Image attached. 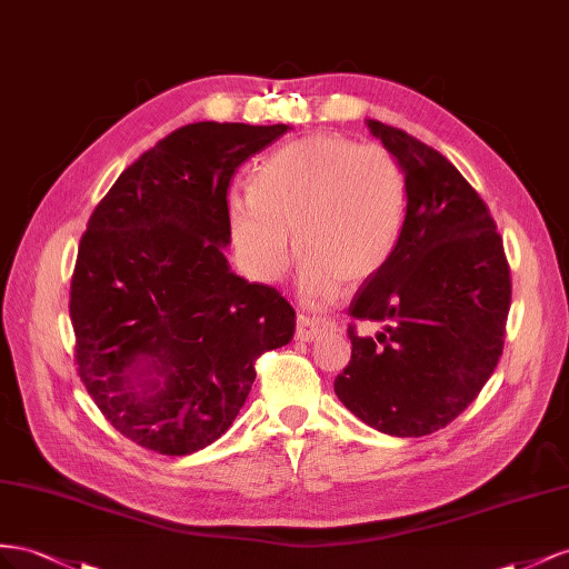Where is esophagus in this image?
<instances>
[{
  "mask_svg": "<svg viewBox=\"0 0 569 569\" xmlns=\"http://www.w3.org/2000/svg\"><path fill=\"white\" fill-rule=\"evenodd\" d=\"M333 329H336V321H331V319L300 315L298 323H296V338L302 340V343H310V340H317L319 336L329 333Z\"/></svg>",
  "mask_w": 569,
  "mask_h": 569,
  "instance_id": "esophagus-1",
  "label": "esophagus"
}]
</instances>
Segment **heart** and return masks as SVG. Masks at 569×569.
Returning a JSON list of instances; mask_svg holds the SVG:
<instances>
[{
  "label": "heart",
  "instance_id": "heart-1",
  "mask_svg": "<svg viewBox=\"0 0 569 569\" xmlns=\"http://www.w3.org/2000/svg\"><path fill=\"white\" fill-rule=\"evenodd\" d=\"M408 207L398 159L379 144L338 133H312L262 161L250 192L229 200L240 262L259 281H279L293 262L300 293L323 305L348 286H362L393 254Z\"/></svg>",
  "mask_w": 569,
  "mask_h": 569
}]
</instances>
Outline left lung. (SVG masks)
<instances>
[{
	"mask_svg": "<svg viewBox=\"0 0 569 569\" xmlns=\"http://www.w3.org/2000/svg\"><path fill=\"white\" fill-rule=\"evenodd\" d=\"M367 128L402 167L408 207L393 254L350 302L352 319L381 331L350 327L333 391L371 429L417 438L450 425L493 375L510 267L489 207L441 152L375 119Z\"/></svg>",
	"mask_w": 569,
	"mask_h": 569,
	"instance_id": "8db88e82",
	"label": "left lung"
}]
</instances>
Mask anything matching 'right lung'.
<instances>
[{
	"label": "right lung",
	"mask_w": 569,
	"mask_h": 569,
	"mask_svg": "<svg viewBox=\"0 0 569 569\" xmlns=\"http://www.w3.org/2000/svg\"><path fill=\"white\" fill-rule=\"evenodd\" d=\"M286 123L200 121L133 161L94 207L71 281L80 381L109 425L161 456L229 431L254 360L296 333L279 290L231 271L233 171Z\"/></svg>",
	"instance_id": "right-lung-1"
}]
</instances>
